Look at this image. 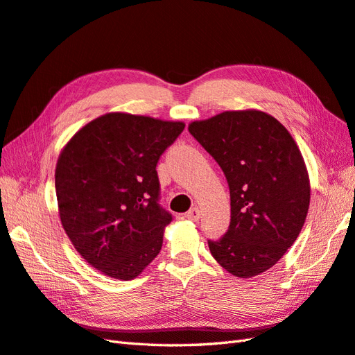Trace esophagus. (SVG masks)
<instances>
[{
  "label": "esophagus",
  "mask_w": 355,
  "mask_h": 355,
  "mask_svg": "<svg viewBox=\"0 0 355 355\" xmlns=\"http://www.w3.org/2000/svg\"><path fill=\"white\" fill-rule=\"evenodd\" d=\"M200 216H202V214H200V209L195 207V208H191L190 211H187V216H186V217H187L189 220H191V221H198V220L200 218Z\"/></svg>",
  "instance_id": "34e87169"
}]
</instances>
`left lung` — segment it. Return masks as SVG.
<instances>
[{"label":"left lung","instance_id":"left-lung-1","mask_svg":"<svg viewBox=\"0 0 355 355\" xmlns=\"http://www.w3.org/2000/svg\"><path fill=\"white\" fill-rule=\"evenodd\" d=\"M189 132L225 174L230 225L208 247L239 278L268 270L300 234L309 208V177L288 130L263 111H225L193 121Z\"/></svg>","mask_w":355,"mask_h":355}]
</instances>
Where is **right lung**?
I'll list each match as a JSON object with an SVG mask.
<instances>
[{"label":"right lung","instance_id":"obj_1","mask_svg":"<svg viewBox=\"0 0 355 355\" xmlns=\"http://www.w3.org/2000/svg\"><path fill=\"white\" fill-rule=\"evenodd\" d=\"M181 121L108 113L69 139L55 172L59 216L89 265L132 279L162 248L172 214L159 204L157 162Z\"/></svg>","mask_w":355,"mask_h":355}]
</instances>
